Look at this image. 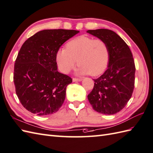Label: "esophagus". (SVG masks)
I'll return each mask as SVG.
<instances>
[{"mask_svg":"<svg viewBox=\"0 0 153 153\" xmlns=\"http://www.w3.org/2000/svg\"><path fill=\"white\" fill-rule=\"evenodd\" d=\"M74 82H75V81H81V80H82V79L81 78H76V77H73L72 79Z\"/></svg>","mask_w":153,"mask_h":153,"instance_id":"esophagus-1","label":"esophagus"}]
</instances>
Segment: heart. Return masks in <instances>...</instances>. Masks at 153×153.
<instances>
[{
	"mask_svg": "<svg viewBox=\"0 0 153 153\" xmlns=\"http://www.w3.org/2000/svg\"><path fill=\"white\" fill-rule=\"evenodd\" d=\"M109 56V46L105 40L83 35L68 42L66 49H59L56 60L59 70L64 74L74 69L77 61L79 74L97 76L107 68Z\"/></svg>",
	"mask_w": 153,
	"mask_h": 153,
	"instance_id": "obj_1",
	"label": "heart"
}]
</instances>
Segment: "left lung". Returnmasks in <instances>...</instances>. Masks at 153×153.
<instances>
[{"instance_id": "obj_1", "label": "left lung", "mask_w": 153, "mask_h": 153, "mask_svg": "<svg viewBox=\"0 0 153 153\" xmlns=\"http://www.w3.org/2000/svg\"><path fill=\"white\" fill-rule=\"evenodd\" d=\"M87 33L105 40L110 56L108 68L94 79L93 89L87 98L96 111L106 115L119 112L129 101L134 88L135 66L132 51L115 32L100 28Z\"/></svg>"}]
</instances>
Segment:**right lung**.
<instances>
[{
	"label": "right lung",
	"instance_id": "right-lung-1",
	"mask_svg": "<svg viewBox=\"0 0 153 153\" xmlns=\"http://www.w3.org/2000/svg\"><path fill=\"white\" fill-rule=\"evenodd\" d=\"M79 33L75 30H44L28 38L21 46L14 64L13 82L23 107L39 116L58 111L72 82L59 72L56 55L65 42Z\"/></svg>",
	"mask_w": 153,
	"mask_h": 153
}]
</instances>
